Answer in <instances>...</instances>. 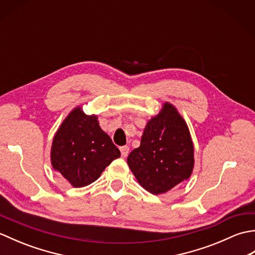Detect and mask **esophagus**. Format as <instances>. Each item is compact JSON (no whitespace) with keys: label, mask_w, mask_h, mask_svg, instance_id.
<instances>
[{"label":"esophagus","mask_w":255,"mask_h":255,"mask_svg":"<svg viewBox=\"0 0 255 255\" xmlns=\"http://www.w3.org/2000/svg\"><path fill=\"white\" fill-rule=\"evenodd\" d=\"M121 153H122L123 158H126V156L129 153V147H127V145H125V147H122L121 148Z\"/></svg>","instance_id":"34e87169"}]
</instances>
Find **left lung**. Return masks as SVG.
<instances>
[{
    "mask_svg": "<svg viewBox=\"0 0 255 255\" xmlns=\"http://www.w3.org/2000/svg\"><path fill=\"white\" fill-rule=\"evenodd\" d=\"M127 163L140 185L154 195L169 192L191 177L194 143L174 105L163 103L160 112L149 119L140 147L131 151Z\"/></svg>",
    "mask_w": 255,
    "mask_h": 255,
    "instance_id": "left-lung-1",
    "label": "left lung"
}]
</instances>
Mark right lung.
<instances>
[{"mask_svg":"<svg viewBox=\"0 0 255 255\" xmlns=\"http://www.w3.org/2000/svg\"><path fill=\"white\" fill-rule=\"evenodd\" d=\"M121 152L100 126L96 115L77 106L63 119L52 139L50 161L73 187L95 182Z\"/></svg>","mask_w":255,"mask_h":255,"instance_id":"1","label":"right lung"}]
</instances>
